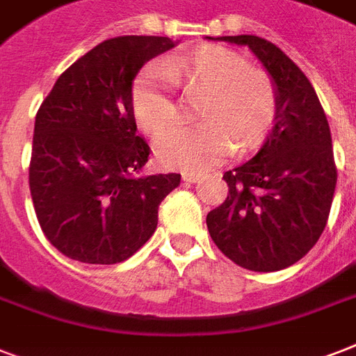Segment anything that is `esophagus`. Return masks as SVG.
<instances>
[{"label": "esophagus", "instance_id": "1", "mask_svg": "<svg viewBox=\"0 0 356 356\" xmlns=\"http://www.w3.org/2000/svg\"><path fill=\"white\" fill-rule=\"evenodd\" d=\"M183 181L184 183H197L200 181V175L197 173H183Z\"/></svg>", "mask_w": 356, "mask_h": 356}]
</instances>
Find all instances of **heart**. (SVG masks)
<instances>
[{
    "label": "heart",
    "instance_id": "obj_1",
    "mask_svg": "<svg viewBox=\"0 0 356 356\" xmlns=\"http://www.w3.org/2000/svg\"><path fill=\"white\" fill-rule=\"evenodd\" d=\"M172 79L190 94H203L201 123L175 125L156 140V156L168 168L205 172L229 151L254 149L264 140L277 108L275 86L242 55L207 46L149 66L133 86L134 120L145 133L161 134L177 118Z\"/></svg>",
    "mask_w": 356,
    "mask_h": 356
}]
</instances>
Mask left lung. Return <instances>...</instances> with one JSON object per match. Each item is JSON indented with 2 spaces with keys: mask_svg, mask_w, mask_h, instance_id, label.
Wrapping results in <instances>:
<instances>
[{
  "mask_svg": "<svg viewBox=\"0 0 356 356\" xmlns=\"http://www.w3.org/2000/svg\"><path fill=\"white\" fill-rule=\"evenodd\" d=\"M249 47L275 86L273 127L251 161L225 172L227 200L207 214L212 240L234 264L279 271L320 240L337 188L331 129L307 75L271 42L207 36Z\"/></svg>",
  "mask_w": 356,
  "mask_h": 356,
  "instance_id": "1",
  "label": "left lung"
}]
</instances>
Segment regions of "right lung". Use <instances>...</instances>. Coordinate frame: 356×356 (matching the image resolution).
<instances>
[{"label": "right lung", "mask_w": 356, "mask_h": 356, "mask_svg": "<svg viewBox=\"0 0 356 356\" xmlns=\"http://www.w3.org/2000/svg\"><path fill=\"white\" fill-rule=\"evenodd\" d=\"M177 46L168 36L97 44L57 79L38 108L29 188L42 231L68 259L116 264L155 233L179 173L144 175L149 145L136 134L133 81Z\"/></svg>", "instance_id": "add662e5"}]
</instances>
